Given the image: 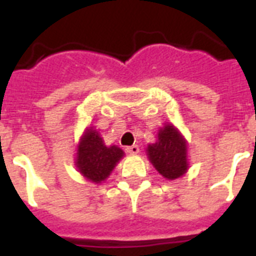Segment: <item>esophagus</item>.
Listing matches in <instances>:
<instances>
[{"label":"esophagus","instance_id":"34e87169","mask_svg":"<svg viewBox=\"0 0 256 256\" xmlns=\"http://www.w3.org/2000/svg\"><path fill=\"white\" fill-rule=\"evenodd\" d=\"M126 152H128V154H138V152H140V148H138V144H132V146L126 148Z\"/></svg>","mask_w":256,"mask_h":256}]
</instances>
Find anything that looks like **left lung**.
Wrapping results in <instances>:
<instances>
[{
  "label": "left lung",
  "instance_id": "obj_1",
  "mask_svg": "<svg viewBox=\"0 0 256 256\" xmlns=\"http://www.w3.org/2000/svg\"><path fill=\"white\" fill-rule=\"evenodd\" d=\"M148 158L166 179H176L187 170V144L182 136L170 124L158 132V140L148 144Z\"/></svg>",
  "mask_w": 256,
  "mask_h": 256
}]
</instances>
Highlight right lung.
Listing matches in <instances>:
<instances>
[{"mask_svg":"<svg viewBox=\"0 0 256 256\" xmlns=\"http://www.w3.org/2000/svg\"><path fill=\"white\" fill-rule=\"evenodd\" d=\"M122 156L124 152L120 148H106L100 134L88 128L78 148L77 168L84 176L100 183L108 178Z\"/></svg>","mask_w":256,"mask_h":256,"instance_id":"1","label":"right lung"}]
</instances>
